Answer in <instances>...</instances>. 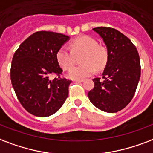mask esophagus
Listing matches in <instances>:
<instances>
[{"label": "esophagus", "instance_id": "1", "mask_svg": "<svg viewBox=\"0 0 153 153\" xmlns=\"http://www.w3.org/2000/svg\"><path fill=\"white\" fill-rule=\"evenodd\" d=\"M74 81H76V82H78V83H82L85 81V80H84V79H80V80H74Z\"/></svg>", "mask_w": 153, "mask_h": 153}]
</instances>
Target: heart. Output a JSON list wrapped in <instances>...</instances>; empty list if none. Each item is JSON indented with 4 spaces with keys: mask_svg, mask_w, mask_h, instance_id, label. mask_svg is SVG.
Returning a JSON list of instances; mask_svg holds the SVG:
<instances>
[{
    "mask_svg": "<svg viewBox=\"0 0 153 153\" xmlns=\"http://www.w3.org/2000/svg\"><path fill=\"white\" fill-rule=\"evenodd\" d=\"M72 52L66 46H61L56 54L59 65L63 69H69L73 64L75 55L82 53L79 66L73 67L68 71V78L80 80L88 77L95 72L96 69L101 70L105 68L108 61V52L104 47L98 45L95 39L88 36H81L71 43Z\"/></svg>",
    "mask_w": 153,
    "mask_h": 153,
    "instance_id": "obj_1",
    "label": "heart"
}]
</instances>
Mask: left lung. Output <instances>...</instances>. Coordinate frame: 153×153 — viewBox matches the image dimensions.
<instances>
[{
	"instance_id": "obj_1",
	"label": "left lung",
	"mask_w": 153,
	"mask_h": 153,
	"mask_svg": "<svg viewBox=\"0 0 153 153\" xmlns=\"http://www.w3.org/2000/svg\"><path fill=\"white\" fill-rule=\"evenodd\" d=\"M93 30L106 45L108 61L103 79H93L94 88L88 96L97 108L114 113L126 107L134 96L140 77L139 54L132 41L117 29L97 27Z\"/></svg>"
}]
</instances>
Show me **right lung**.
Listing matches in <instances>:
<instances>
[{
    "label": "right lung",
    "instance_id": "add662e5",
    "mask_svg": "<svg viewBox=\"0 0 153 153\" xmlns=\"http://www.w3.org/2000/svg\"><path fill=\"white\" fill-rule=\"evenodd\" d=\"M70 37L54 32L40 31L29 36L19 46L12 60V85L21 105L39 117L57 112L68 95L71 80L49 76L60 75L56 54Z\"/></svg>",
    "mask_w": 153,
    "mask_h": 153
}]
</instances>
